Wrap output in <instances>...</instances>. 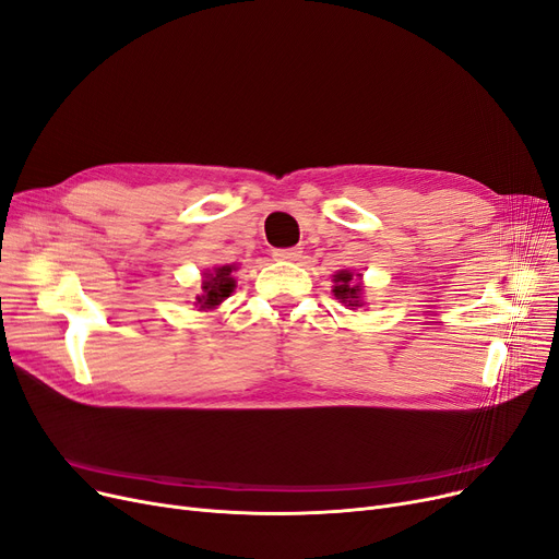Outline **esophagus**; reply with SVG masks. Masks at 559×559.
Segmentation results:
<instances>
[{"instance_id": "1", "label": "esophagus", "mask_w": 559, "mask_h": 559, "mask_svg": "<svg viewBox=\"0 0 559 559\" xmlns=\"http://www.w3.org/2000/svg\"><path fill=\"white\" fill-rule=\"evenodd\" d=\"M273 257H275V261H300L302 252H300V248H286V250H275Z\"/></svg>"}]
</instances>
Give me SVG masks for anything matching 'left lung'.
Listing matches in <instances>:
<instances>
[{"label": "left lung", "mask_w": 559, "mask_h": 559, "mask_svg": "<svg viewBox=\"0 0 559 559\" xmlns=\"http://www.w3.org/2000/svg\"><path fill=\"white\" fill-rule=\"evenodd\" d=\"M362 275H353L348 271H340L334 275V288L332 294L340 302H344L348 309L362 307V284H360Z\"/></svg>", "instance_id": "8db88e82"}]
</instances>
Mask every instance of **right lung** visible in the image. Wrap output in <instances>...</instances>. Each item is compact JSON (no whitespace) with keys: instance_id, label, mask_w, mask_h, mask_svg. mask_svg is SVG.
<instances>
[{"instance_id":"1","label":"right lung","mask_w":559,"mask_h":559,"mask_svg":"<svg viewBox=\"0 0 559 559\" xmlns=\"http://www.w3.org/2000/svg\"><path fill=\"white\" fill-rule=\"evenodd\" d=\"M234 271L236 265H217L213 271H206L202 280V294L197 296L194 305H199V309L206 311L225 302L234 294V286H236Z\"/></svg>"}]
</instances>
